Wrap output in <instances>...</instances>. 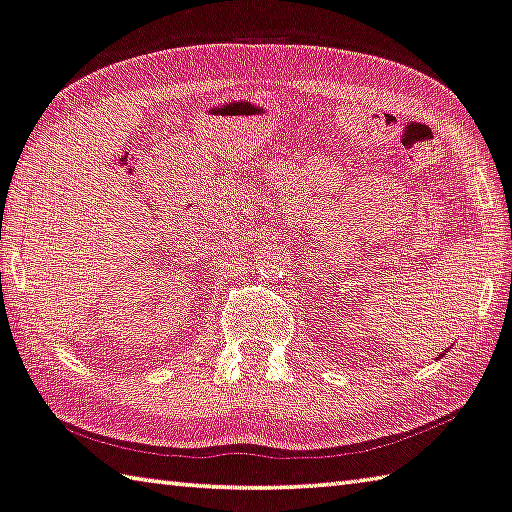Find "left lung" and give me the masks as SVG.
Listing matches in <instances>:
<instances>
[{"label": "left lung", "mask_w": 512, "mask_h": 512, "mask_svg": "<svg viewBox=\"0 0 512 512\" xmlns=\"http://www.w3.org/2000/svg\"><path fill=\"white\" fill-rule=\"evenodd\" d=\"M440 356H445V354H440Z\"/></svg>", "instance_id": "8db88e82"}]
</instances>
